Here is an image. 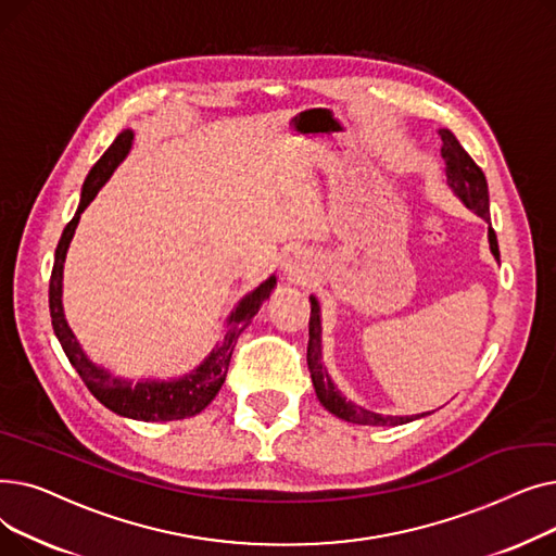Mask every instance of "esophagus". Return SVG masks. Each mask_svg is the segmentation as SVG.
Here are the masks:
<instances>
[{"label": "esophagus", "mask_w": 556, "mask_h": 556, "mask_svg": "<svg viewBox=\"0 0 556 556\" xmlns=\"http://www.w3.org/2000/svg\"><path fill=\"white\" fill-rule=\"evenodd\" d=\"M283 273L288 275L290 281H302V279H304V263L300 261L298 254H290V256L283 261Z\"/></svg>", "instance_id": "1"}]
</instances>
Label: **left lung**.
Wrapping results in <instances>:
<instances>
[{"label":"left lung","instance_id":"1","mask_svg":"<svg viewBox=\"0 0 556 556\" xmlns=\"http://www.w3.org/2000/svg\"><path fill=\"white\" fill-rule=\"evenodd\" d=\"M442 157L446 164V182L448 187L455 191V195L469 207L471 212H476L480 218H484L486 223L489 218V189H486V178L482 168L471 160V155L462 149V143L457 141V137L442 128ZM489 248L491 254L495 258H501V250H498V239H495V231L489 223ZM306 361H308V369H311V378H313V388L315 394L331 415H336L338 419L352 421V424H361V426H401L407 421H415L424 415H415V417H383L378 413L365 410V407L346 401L340 390L333 386L331 376L327 371V367L323 365V323H319V304L315 298H311V319H308V352H306Z\"/></svg>","mask_w":556,"mask_h":556}]
</instances>
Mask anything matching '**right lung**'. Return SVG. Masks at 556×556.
<instances>
[{
  "instance_id": "1",
  "label": "right lung",
  "mask_w": 556,
  "mask_h": 556,
  "mask_svg": "<svg viewBox=\"0 0 556 556\" xmlns=\"http://www.w3.org/2000/svg\"><path fill=\"white\" fill-rule=\"evenodd\" d=\"M132 137H135L132 130H122L112 141L110 149L101 155V160L92 166V170L87 173L83 191H80L78 210L74 218L67 223V227L63 229V237L55 248L53 270L49 279V311H51L53 333L58 340H61L65 356L83 378L87 390H90L108 407V410L128 419H139V421H175V419H187L202 413L204 407L214 401V396L225 383L231 352L233 346H237L239 336L252 323V317L258 313L261 304L270 298L277 279L275 277L266 279L256 290H252L250 295H245L239 302V306L233 308L231 315L227 317V331L223 340L216 344L214 352L191 374L175 378V381H139L132 386L130 381L112 376L108 369L99 367L97 363L87 358L63 313V266H65L67 248L74 239L80 214L85 212L87 204L94 200L99 189L108 182L112 170L128 155Z\"/></svg>"
}]
</instances>
